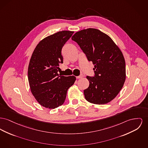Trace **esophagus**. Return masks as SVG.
Here are the masks:
<instances>
[{
	"instance_id": "1",
	"label": "esophagus",
	"mask_w": 148,
	"mask_h": 148,
	"mask_svg": "<svg viewBox=\"0 0 148 148\" xmlns=\"http://www.w3.org/2000/svg\"><path fill=\"white\" fill-rule=\"evenodd\" d=\"M83 77V74H80L79 76H78V77H77L76 78L77 79H80L81 78H82Z\"/></svg>"
}]
</instances>
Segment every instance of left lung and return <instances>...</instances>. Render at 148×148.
<instances>
[{
	"label": "left lung",
	"mask_w": 148,
	"mask_h": 148,
	"mask_svg": "<svg viewBox=\"0 0 148 148\" xmlns=\"http://www.w3.org/2000/svg\"><path fill=\"white\" fill-rule=\"evenodd\" d=\"M71 40L95 65L94 76L87 77L89 86L84 90L86 100L96 104L110 102L119 94L126 79L125 61L121 50L108 35L95 28L77 32Z\"/></svg>",
	"instance_id": "1"
}]
</instances>
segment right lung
Wrapping results in <instances>:
<instances>
[{
  "label": "right lung",
  "instance_id": "add662e5",
  "mask_svg": "<svg viewBox=\"0 0 148 148\" xmlns=\"http://www.w3.org/2000/svg\"><path fill=\"white\" fill-rule=\"evenodd\" d=\"M74 32L62 31L43 39L37 45L30 59L28 79L31 92L46 108H55L65 102L68 89L73 85L74 76H59L63 63L61 50Z\"/></svg>",
  "mask_w": 148,
  "mask_h": 148
}]
</instances>
